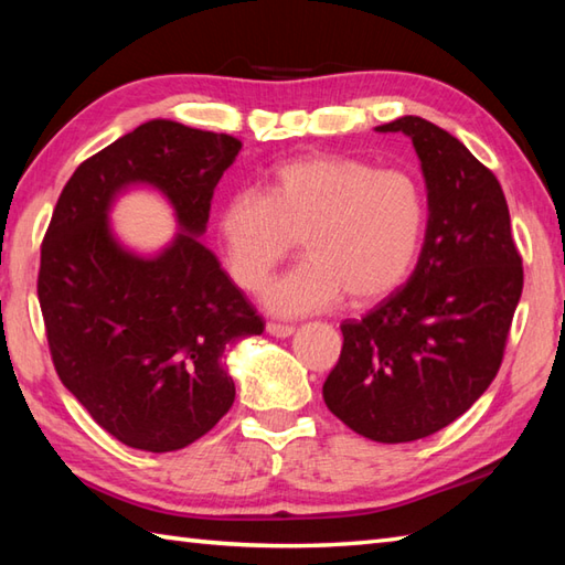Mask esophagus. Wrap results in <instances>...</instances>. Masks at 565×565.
I'll list each match as a JSON object with an SVG mask.
<instances>
[{"mask_svg":"<svg viewBox=\"0 0 565 565\" xmlns=\"http://www.w3.org/2000/svg\"><path fill=\"white\" fill-rule=\"evenodd\" d=\"M267 332L274 334V338H291L296 332L294 326H284V322H267Z\"/></svg>","mask_w":565,"mask_h":565,"instance_id":"obj_1","label":"esophagus"}]
</instances>
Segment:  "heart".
<instances>
[{"mask_svg":"<svg viewBox=\"0 0 565 565\" xmlns=\"http://www.w3.org/2000/svg\"><path fill=\"white\" fill-rule=\"evenodd\" d=\"M427 201L413 174L340 154L286 162L259 191L225 201L218 231L227 271L257 291L298 245L303 262L264 291L279 316L374 303L407 279L425 235Z\"/></svg>","mask_w":565,"mask_h":565,"instance_id":"heart-1","label":"heart"}]
</instances>
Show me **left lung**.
<instances>
[{"label": "left lung", "mask_w": 565, "mask_h": 565, "mask_svg": "<svg viewBox=\"0 0 565 565\" xmlns=\"http://www.w3.org/2000/svg\"><path fill=\"white\" fill-rule=\"evenodd\" d=\"M413 140L427 184V233L411 279L342 322L322 386L332 415L383 444L451 425L495 379L524 271L502 186L461 140L419 116L376 128Z\"/></svg>", "instance_id": "8db88e82"}]
</instances>
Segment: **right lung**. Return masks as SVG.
Instances as JSON below:
<instances>
[{
  "label": "right lung",
  "mask_w": 565,
  "mask_h": 565,
  "mask_svg": "<svg viewBox=\"0 0 565 565\" xmlns=\"http://www.w3.org/2000/svg\"><path fill=\"white\" fill-rule=\"evenodd\" d=\"M243 142L154 118L84 160L57 199L41 245L39 301L60 381L126 447H189L231 411L223 352L262 334L206 233L213 189ZM130 183L154 185L183 233L160 256L128 253L108 209Z\"/></svg>",
  "instance_id": "right-lung-1"
}]
</instances>
